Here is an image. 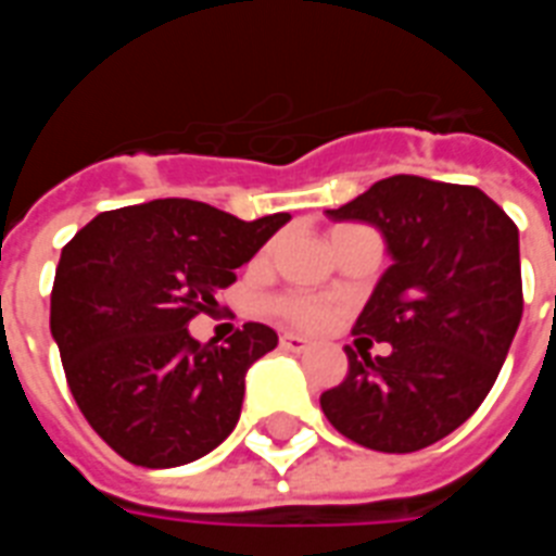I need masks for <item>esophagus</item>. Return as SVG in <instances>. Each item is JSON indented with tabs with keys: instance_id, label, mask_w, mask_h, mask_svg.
Listing matches in <instances>:
<instances>
[{
	"instance_id": "esophagus-1",
	"label": "esophagus",
	"mask_w": 556,
	"mask_h": 556,
	"mask_svg": "<svg viewBox=\"0 0 556 556\" xmlns=\"http://www.w3.org/2000/svg\"><path fill=\"white\" fill-rule=\"evenodd\" d=\"M279 345L286 351H298V354L309 349V342L303 337H298V333H282V337H279Z\"/></svg>"
}]
</instances>
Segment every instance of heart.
Here are the masks:
<instances>
[{
  "label": "heart",
  "instance_id": "obj_1",
  "mask_svg": "<svg viewBox=\"0 0 556 556\" xmlns=\"http://www.w3.org/2000/svg\"><path fill=\"white\" fill-rule=\"evenodd\" d=\"M274 309H277L286 321L298 327H321L330 321L333 315V303L318 301V298H309V294H282L274 301Z\"/></svg>",
  "mask_w": 556,
  "mask_h": 556
}]
</instances>
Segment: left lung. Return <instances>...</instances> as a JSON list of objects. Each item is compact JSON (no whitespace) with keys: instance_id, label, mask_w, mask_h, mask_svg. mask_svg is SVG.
Listing matches in <instances>:
<instances>
[{"instance_id":"left-lung-1","label":"left lung","mask_w":556,"mask_h":556,"mask_svg":"<svg viewBox=\"0 0 556 556\" xmlns=\"http://www.w3.org/2000/svg\"><path fill=\"white\" fill-rule=\"evenodd\" d=\"M381 229L393 265L354 333L390 342L387 357L345 349L349 375L321 410L349 441L417 453L489 396L525 313L518 229L479 187L393 175L327 211Z\"/></svg>"}]
</instances>
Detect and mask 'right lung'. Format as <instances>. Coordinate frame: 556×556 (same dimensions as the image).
<instances>
[{
	"instance_id": "1",
	"label": "right lung",
	"mask_w": 556,
	"mask_h": 556,
	"mask_svg": "<svg viewBox=\"0 0 556 556\" xmlns=\"http://www.w3.org/2000/svg\"><path fill=\"white\" fill-rule=\"evenodd\" d=\"M289 219L154 199L103 211L65 243L50 330L83 417L130 465H187L231 434L243 375L277 333L247 321L226 345H202L187 325Z\"/></svg>"
}]
</instances>
